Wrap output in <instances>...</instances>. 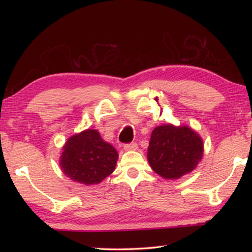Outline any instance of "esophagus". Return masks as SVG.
Returning a JSON list of instances; mask_svg holds the SVG:
<instances>
[{"instance_id":"34e87169","label":"esophagus","mask_w":252,"mask_h":252,"mask_svg":"<svg viewBox=\"0 0 252 252\" xmlns=\"http://www.w3.org/2000/svg\"><path fill=\"white\" fill-rule=\"evenodd\" d=\"M138 149V144L132 142V143H129V144H126L125 146V150L126 151H131V150H136Z\"/></svg>"}]
</instances>
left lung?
<instances>
[{"instance_id":"8db88e82","label":"left lung","mask_w":252,"mask_h":252,"mask_svg":"<svg viewBox=\"0 0 252 252\" xmlns=\"http://www.w3.org/2000/svg\"><path fill=\"white\" fill-rule=\"evenodd\" d=\"M153 171L167 180L192 172L203 157V140L188 126L162 125L153 129L148 148Z\"/></svg>"}]
</instances>
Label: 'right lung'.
<instances>
[{
    "label": "right lung",
    "instance_id": "add662e5",
    "mask_svg": "<svg viewBox=\"0 0 252 252\" xmlns=\"http://www.w3.org/2000/svg\"><path fill=\"white\" fill-rule=\"evenodd\" d=\"M119 155L101 138L99 131L87 129L73 134L62 148L59 163L62 172L81 185H99L114 171Z\"/></svg>",
    "mask_w": 252,
    "mask_h": 252
}]
</instances>
